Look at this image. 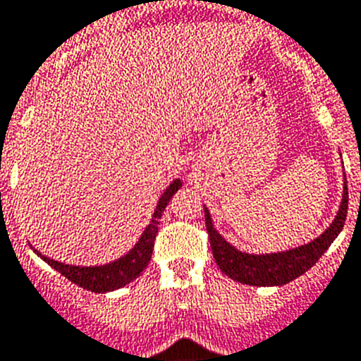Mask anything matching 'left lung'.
<instances>
[{"instance_id":"1","label":"left lung","mask_w":361,"mask_h":361,"mask_svg":"<svg viewBox=\"0 0 361 361\" xmlns=\"http://www.w3.org/2000/svg\"><path fill=\"white\" fill-rule=\"evenodd\" d=\"M347 205H349V192H347L345 180L340 211H338L331 227L307 245L285 250V252H274V255H247V252L234 249L216 231L211 214L205 209V225L209 240H211L212 256H214L221 272H225L228 278H233L234 281H240L243 285L274 287V285L289 283V281L296 280L298 276L309 271L322 258L325 250L331 247L334 238L340 234V231L345 225Z\"/></svg>"}]
</instances>
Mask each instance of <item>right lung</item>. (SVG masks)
<instances>
[{
    "instance_id": "obj_1",
    "label": "right lung",
    "mask_w": 361,
    "mask_h": 361,
    "mask_svg": "<svg viewBox=\"0 0 361 361\" xmlns=\"http://www.w3.org/2000/svg\"><path fill=\"white\" fill-rule=\"evenodd\" d=\"M180 187V180H174L169 185L167 189H165V192L161 194V198H159L158 205H156L154 214H152V219H150V224L147 225L145 231H143L142 238L137 240V243L133 249L128 250V255L121 256V258H118L116 262L105 263V265H96V267H78V265H67V263L47 258L42 252H37L34 247L32 250L43 259V262L49 263L50 267L56 269L58 272H61V274H63L65 278H68L72 283L80 285L83 289L92 290V293H111V290L120 289L123 285L136 280L137 276L143 272V269L149 265L150 256H152V249H154L156 234H158L159 218H161L165 207L171 202L172 196L178 192Z\"/></svg>"
}]
</instances>
